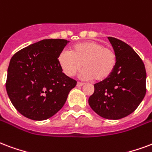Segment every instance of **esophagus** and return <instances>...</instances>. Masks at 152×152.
Listing matches in <instances>:
<instances>
[{"mask_svg":"<svg viewBox=\"0 0 152 152\" xmlns=\"http://www.w3.org/2000/svg\"><path fill=\"white\" fill-rule=\"evenodd\" d=\"M84 85H85V84L82 83V82H77V84H76V85H77L78 87H81V86H83Z\"/></svg>","mask_w":152,"mask_h":152,"instance_id":"esophagus-1","label":"esophagus"}]
</instances>
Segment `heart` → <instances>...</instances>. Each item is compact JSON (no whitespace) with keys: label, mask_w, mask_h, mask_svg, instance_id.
<instances>
[{"label":"heart","mask_w":152,"mask_h":152,"mask_svg":"<svg viewBox=\"0 0 152 152\" xmlns=\"http://www.w3.org/2000/svg\"><path fill=\"white\" fill-rule=\"evenodd\" d=\"M58 63L63 72L74 76L84 66L83 78L104 80L113 74L118 63V56L113 48L104 47L102 42L87 41L72 46L69 50H62Z\"/></svg>","instance_id":"heart-1"}]
</instances>
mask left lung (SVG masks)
I'll list each match as a JSON object with an SVG mask.
<instances>
[{
  "label": "left lung",
  "instance_id": "obj_1",
  "mask_svg": "<svg viewBox=\"0 0 152 152\" xmlns=\"http://www.w3.org/2000/svg\"><path fill=\"white\" fill-rule=\"evenodd\" d=\"M118 56L113 74L94 85L88 104L95 113L106 119L117 120L135 110L146 94V69L132 48L113 37H108Z\"/></svg>",
  "mask_w": 152,
  "mask_h": 152
}]
</instances>
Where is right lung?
<instances>
[{
  "instance_id": "right-lung-1",
  "label": "right lung",
  "mask_w": 152,
  "mask_h": 152,
  "mask_svg": "<svg viewBox=\"0 0 152 152\" xmlns=\"http://www.w3.org/2000/svg\"><path fill=\"white\" fill-rule=\"evenodd\" d=\"M67 42L65 39H43L11 58L5 88L13 106L23 116L36 121L52 117L76 85V80L62 72L58 63Z\"/></svg>"
}]
</instances>
